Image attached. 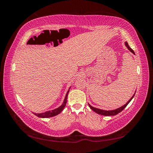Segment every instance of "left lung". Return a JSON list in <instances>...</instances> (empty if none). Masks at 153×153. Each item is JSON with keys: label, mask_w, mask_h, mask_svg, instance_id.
Here are the masks:
<instances>
[{"label": "left lung", "mask_w": 153, "mask_h": 153, "mask_svg": "<svg viewBox=\"0 0 153 153\" xmlns=\"http://www.w3.org/2000/svg\"><path fill=\"white\" fill-rule=\"evenodd\" d=\"M125 44H126V46H127V48H128V50L130 51V52H131V53H132L133 54H134V55H135V53H134V51L129 46L128 42H126ZM135 93H136V92H135ZM134 95H135V94H134L132 96V97H131V98H130V99H129V100H128V101L127 102V103H126V105H124L123 106H122V107H121L118 108H117V109H115V110H112V111H105V110L100 109V108H97L93 107H92V106L90 105H89V104H88V105H89V107H90V108H91V109H92V111H94V112H96V113H98V114H99V115H105V116L115 115H117V114H118L119 113H120L121 111H122L124 109V108H125V107H126V106L129 104V102H130L131 100V99H132V98H134Z\"/></svg>", "instance_id": "obj_1"}]
</instances>
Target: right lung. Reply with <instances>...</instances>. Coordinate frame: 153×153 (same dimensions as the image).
<instances>
[{
	"mask_svg": "<svg viewBox=\"0 0 153 153\" xmlns=\"http://www.w3.org/2000/svg\"><path fill=\"white\" fill-rule=\"evenodd\" d=\"M69 90L67 91L65 98L64 102L63 104H62L61 106H60L59 108H56L55 109L52 110V111H46L45 113H34V115L37 116L38 117H42V118H47V117H54L58 114L60 113L64 109L65 107L66 103H67V95H68Z\"/></svg>",
	"mask_w": 153,
	"mask_h": 153,
	"instance_id": "1",
	"label": "right lung"
}]
</instances>
